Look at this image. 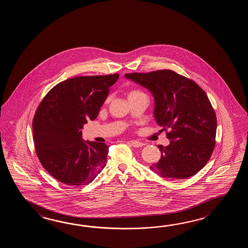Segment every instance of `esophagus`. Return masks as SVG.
I'll use <instances>...</instances> for the list:
<instances>
[{
  "mask_svg": "<svg viewBox=\"0 0 248 248\" xmlns=\"http://www.w3.org/2000/svg\"><path fill=\"white\" fill-rule=\"evenodd\" d=\"M128 142L131 144L133 147L135 148L142 147V145H143L142 142H138V141H130V142Z\"/></svg>",
  "mask_w": 248,
  "mask_h": 248,
  "instance_id": "34e87169",
  "label": "esophagus"
}]
</instances>
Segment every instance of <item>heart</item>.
Returning a JSON list of instances; mask_svg holds the SVG:
<instances>
[{
	"instance_id": "heart-1",
	"label": "heart",
	"mask_w": 248,
	"mask_h": 248,
	"mask_svg": "<svg viewBox=\"0 0 248 248\" xmlns=\"http://www.w3.org/2000/svg\"><path fill=\"white\" fill-rule=\"evenodd\" d=\"M137 93H141L140 91H137V90H134V91H131L130 93H129V95H133V94H137Z\"/></svg>"
}]
</instances>
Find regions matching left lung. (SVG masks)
<instances>
[{
	"label": "left lung",
	"instance_id": "1",
	"mask_svg": "<svg viewBox=\"0 0 248 248\" xmlns=\"http://www.w3.org/2000/svg\"><path fill=\"white\" fill-rule=\"evenodd\" d=\"M125 78L151 92L153 116L170 129L168 146L158 145L161 157L150 167L163 178L185 179L209 160L216 144V116L205 91L191 79L171 70L125 74Z\"/></svg>",
	"mask_w": 248,
	"mask_h": 248
}]
</instances>
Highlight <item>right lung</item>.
I'll use <instances>...</instances> for the list:
<instances>
[{
	"label": "right lung",
	"instance_id": "obj_1",
	"mask_svg": "<svg viewBox=\"0 0 248 248\" xmlns=\"http://www.w3.org/2000/svg\"><path fill=\"white\" fill-rule=\"evenodd\" d=\"M119 74L81 76L63 80L38 107L32 134L38 158L64 185L90 184L106 167L109 146L82 139L83 125L98 115Z\"/></svg>",
	"mask_w": 248,
	"mask_h": 248
}]
</instances>
